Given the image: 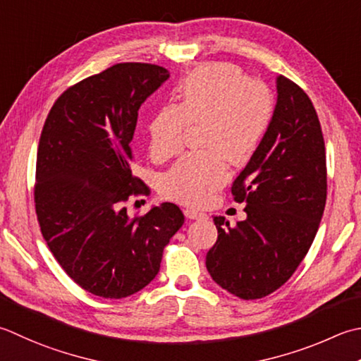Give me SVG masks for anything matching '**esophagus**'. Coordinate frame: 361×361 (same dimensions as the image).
I'll return each instance as SVG.
<instances>
[{"instance_id":"1","label":"esophagus","mask_w":361,"mask_h":361,"mask_svg":"<svg viewBox=\"0 0 361 361\" xmlns=\"http://www.w3.org/2000/svg\"><path fill=\"white\" fill-rule=\"evenodd\" d=\"M185 216L188 219H207V214H204V213H200V211L190 209V208L185 209Z\"/></svg>"}]
</instances>
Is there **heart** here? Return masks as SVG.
Masks as SVG:
<instances>
[{
    "label": "heart",
    "mask_w": 361,
    "mask_h": 361,
    "mask_svg": "<svg viewBox=\"0 0 361 361\" xmlns=\"http://www.w3.org/2000/svg\"><path fill=\"white\" fill-rule=\"evenodd\" d=\"M180 104H166L150 122V153L176 157L189 125H203L202 148L180 159L162 180L166 197L202 207L228 181V159L244 164L263 144L275 116V98L264 82L249 80L227 62L195 68L180 87Z\"/></svg>",
    "instance_id": "1"
}]
</instances>
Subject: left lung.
Returning <instances> with one entry per match:
<instances>
[{
	"mask_svg": "<svg viewBox=\"0 0 361 361\" xmlns=\"http://www.w3.org/2000/svg\"><path fill=\"white\" fill-rule=\"evenodd\" d=\"M277 106L263 144L231 185L245 204L235 225L214 216L217 241L207 269L244 300L261 299L291 279L312 247L327 200L326 144L308 95L277 78Z\"/></svg>",
	"mask_w": 361,
	"mask_h": 361,
	"instance_id": "obj_1",
	"label": "left lung"
}]
</instances>
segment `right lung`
Returning <instances> with one entry per match:
<instances>
[{
    "label": "right lung",
    "mask_w": 361,
    "mask_h": 361,
    "mask_svg": "<svg viewBox=\"0 0 361 361\" xmlns=\"http://www.w3.org/2000/svg\"><path fill=\"white\" fill-rule=\"evenodd\" d=\"M169 75L116 63L63 90L42 128L34 204L48 249L76 285L122 299L157 277L162 252L185 224L173 203L130 217L125 203L150 188L133 173L137 111Z\"/></svg>",
    "instance_id": "obj_1"
}]
</instances>
